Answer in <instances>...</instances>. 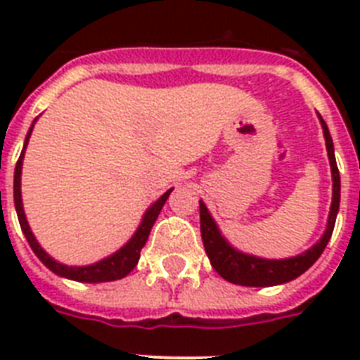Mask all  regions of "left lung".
I'll return each instance as SVG.
<instances>
[{"label":"left lung","instance_id":"obj_1","mask_svg":"<svg viewBox=\"0 0 360 360\" xmlns=\"http://www.w3.org/2000/svg\"><path fill=\"white\" fill-rule=\"evenodd\" d=\"M321 129H323L325 146H327V155H329L330 174H333V203H330L329 220H327V230L321 236V239L302 252L299 256L288 257V259H263V257L250 256L236 250L228 240L222 237L219 226L213 220L211 213L205 207V203L200 202V230H202V240L207 252L211 265L217 273L231 284L250 285V288H267V285L285 284L290 280L301 276L307 269H310L316 263L325 246L329 243L333 230H335L336 214L340 209V174L336 166L335 158V146L333 138L329 134L327 123L321 120Z\"/></svg>","mask_w":360,"mask_h":360}]
</instances>
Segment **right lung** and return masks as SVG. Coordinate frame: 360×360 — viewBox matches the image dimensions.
Returning a JSON list of instances; mask_svg holds the SVG:
<instances>
[{"mask_svg": "<svg viewBox=\"0 0 360 360\" xmlns=\"http://www.w3.org/2000/svg\"><path fill=\"white\" fill-rule=\"evenodd\" d=\"M33 123H35V121H33ZM31 130H33V124H31L30 132L25 136L24 149H22V155H20L18 162H16V168H14V207H16V214H18L20 228L24 231V236L25 239H27V243H30L31 250L35 252L37 257H39L52 273H56L58 276H63V278L76 280V282L97 284V282H112V280H120L123 278V276H127V274L136 267L138 259H140V250L143 248V245H146L147 237H149V231H151L153 224H155V220H157L158 213H160V209H162V205L166 203V200H168L172 188H169L168 192H164L162 196L158 198L157 202L147 209L146 214H143V219H141V224L138 226V230H136V233L132 236V239H130L123 248H120V250L115 252V254L104 257V259L93 263V265H86V267H70V265H63V263L56 262L53 257L48 256L46 252L41 248V245L37 243L35 236L31 233L30 224H27V220H25L24 207H22L20 177H22V160H24V151L25 146H27V141H30Z\"/></svg>", "mask_w": 360, "mask_h": 360, "instance_id": "add662e5", "label": "right lung"}]
</instances>
